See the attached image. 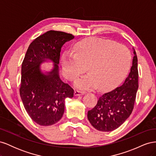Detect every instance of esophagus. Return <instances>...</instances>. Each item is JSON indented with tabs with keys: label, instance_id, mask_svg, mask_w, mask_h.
<instances>
[{
	"label": "esophagus",
	"instance_id": "1",
	"mask_svg": "<svg viewBox=\"0 0 156 156\" xmlns=\"http://www.w3.org/2000/svg\"><path fill=\"white\" fill-rule=\"evenodd\" d=\"M84 94V92H81V91H78V90H75L74 92V96H81V95H83Z\"/></svg>",
	"mask_w": 156,
	"mask_h": 156
}]
</instances>
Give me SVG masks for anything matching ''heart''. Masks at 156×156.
Listing matches in <instances>:
<instances>
[{"label":"heart","mask_w":156,"mask_h":156,"mask_svg":"<svg viewBox=\"0 0 156 156\" xmlns=\"http://www.w3.org/2000/svg\"><path fill=\"white\" fill-rule=\"evenodd\" d=\"M74 53L66 51L60 58V66L66 78L74 81L86 71L88 73L75 81L81 90L98 88L110 90L123 81L131 66V55L126 47L115 41L90 37L78 41Z\"/></svg>","instance_id":"obj_1"}]
</instances>
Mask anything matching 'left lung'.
Wrapping results in <instances>:
<instances>
[{"mask_svg": "<svg viewBox=\"0 0 156 156\" xmlns=\"http://www.w3.org/2000/svg\"><path fill=\"white\" fill-rule=\"evenodd\" d=\"M133 53L130 73L123 84L100 97L96 105L88 111L90 123L98 131L117 129L133 111L139 87L137 56L135 50Z\"/></svg>", "mask_w": 156, "mask_h": 156, "instance_id": "obj_1", "label": "left lung"}]
</instances>
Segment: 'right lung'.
<instances>
[{"label": "right lung", "instance_id": "1", "mask_svg": "<svg viewBox=\"0 0 156 156\" xmlns=\"http://www.w3.org/2000/svg\"><path fill=\"white\" fill-rule=\"evenodd\" d=\"M74 37L61 31H48L30 44L23 61L20 96L28 115L40 126L58 122L64 114L65 99L73 97V89L59 77L58 64L62 45ZM46 59L55 65L51 72L44 74L39 65Z\"/></svg>", "mask_w": 156, "mask_h": 156}]
</instances>
